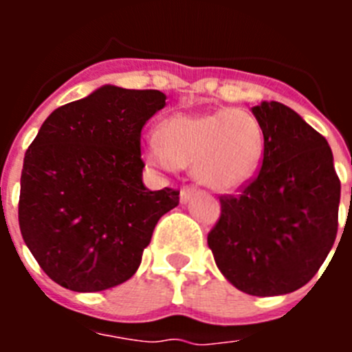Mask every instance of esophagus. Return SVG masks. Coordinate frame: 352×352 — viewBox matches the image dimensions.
Segmentation results:
<instances>
[{
    "mask_svg": "<svg viewBox=\"0 0 352 352\" xmlns=\"http://www.w3.org/2000/svg\"><path fill=\"white\" fill-rule=\"evenodd\" d=\"M192 195H194V188L192 186H183L182 192H179V201L183 204H186L192 199Z\"/></svg>",
    "mask_w": 352,
    "mask_h": 352,
    "instance_id": "34e87169",
    "label": "esophagus"
}]
</instances>
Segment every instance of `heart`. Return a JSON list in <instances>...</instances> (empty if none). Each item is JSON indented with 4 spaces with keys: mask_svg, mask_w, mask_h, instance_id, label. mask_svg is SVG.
Listing matches in <instances>:
<instances>
[{
    "mask_svg": "<svg viewBox=\"0 0 352 352\" xmlns=\"http://www.w3.org/2000/svg\"><path fill=\"white\" fill-rule=\"evenodd\" d=\"M157 141L142 148L146 164L167 173L192 166L197 182L217 192L250 182L264 153L263 126L243 109L173 114L158 123Z\"/></svg>",
    "mask_w": 352,
    "mask_h": 352,
    "instance_id": "b5f03b06",
    "label": "heart"
}]
</instances>
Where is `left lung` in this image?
I'll return each instance as SVG.
<instances>
[{"instance_id":"1","label":"left lung","mask_w":352,"mask_h":352,"mask_svg":"<svg viewBox=\"0 0 352 352\" xmlns=\"http://www.w3.org/2000/svg\"><path fill=\"white\" fill-rule=\"evenodd\" d=\"M252 114L263 126V167L239 195L220 197L208 247L236 289L280 296L310 282L333 247L340 179L328 141L291 107L261 102Z\"/></svg>"}]
</instances>
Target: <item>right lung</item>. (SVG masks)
I'll list each match as a JSON object with an SVG mask.
<instances>
[{"label":"right lung","mask_w":352,"mask_h":352,"mask_svg":"<svg viewBox=\"0 0 352 352\" xmlns=\"http://www.w3.org/2000/svg\"><path fill=\"white\" fill-rule=\"evenodd\" d=\"M166 98L105 84L52 111L28 148L21 234L61 287L96 292L129 280L162 214L179 204L178 190L142 183L141 130Z\"/></svg>","instance_id":"1"}]
</instances>
